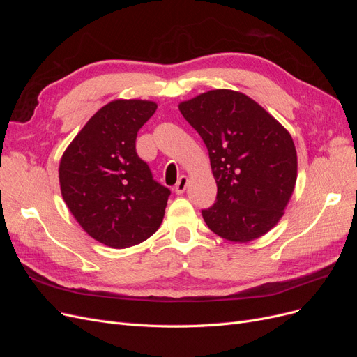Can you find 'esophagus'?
Listing matches in <instances>:
<instances>
[{
    "mask_svg": "<svg viewBox=\"0 0 357 357\" xmlns=\"http://www.w3.org/2000/svg\"><path fill=\"white\" fill-rule=\"evenodd\" d=\"M188 183H189V178H188L186 176H181V177L178 178L177 185H176V188H174L177 195H183V193H185V190H186V188H188Z\"/></svg>",
    "mask_w": 357,
    "mask_h": 357,
    "instance_id": "obj_1",
    "label": "esophagus"
}]
</instances>
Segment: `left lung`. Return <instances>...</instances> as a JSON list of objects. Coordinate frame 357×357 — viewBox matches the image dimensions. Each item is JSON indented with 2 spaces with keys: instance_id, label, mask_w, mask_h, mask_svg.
<instances>
[{
  "instance_id": "1",
  "label": "left lung",
  "mask_w": 357,
  "mask_h": 357,
  "mask_svg": "<svg viewBox=\"0 0 357 357\" xmlns=\"http://www.w3.org/2000/svg\"><path fill=\"white\" fill-rule=\"evenodd\" d=\"M208 149L218 201L202 218L232 243H250L283 218L295 190L298 156L287 129L250 96L213 89L178 104Z\"/></svg>"
}]
</instances>
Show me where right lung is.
<instances>
[{
  "instance_id": "add662e5",
  "label": "right lung",
  "mask_w": 357,
  "mask_h": 357,
  "mask_svg": "<svg viewBox=\"0 0 357 357\" xmlns=\"http://www.w3.org/2000/svg\"><path fill=\"white\" fill-rule=\"evenodd\" d=\"M158 109L149 100H114L96 112L59 162L62 198L82 229L112 248L146 241L164 220L169 190L152 177L135 139Z\"/></svg>"
}]
</instances>
